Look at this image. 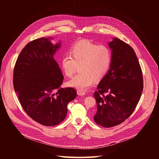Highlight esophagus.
I'll use <instances>...</instances> for the list:
<instances>
[{
	"instance_id": "1",
	"label": "esophagus",
	"mask_w": 159,
	"mask_h": 159,
	"mask_svg": "<svg viewBox=\"0 0 159 159\" xmlns=\"http://www.w3.org/2000/svg\"><path fill=\"white\" fill-rule=\"evenodd\" d=\"M77 93L79 95H85L86 92H85V91H83V90H78Z\"/></svg>"
}]
</instances>
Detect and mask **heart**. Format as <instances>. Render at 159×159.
I'll list each match as a JSON object with an SVG mask.
<instances>
[{"label":"heart","mask_w":159,"mask_h":159,"mask_svg":"<svg viewBox=\"0 0 159 159\" xmlns=\"http://www.w3.org/2000/svg\"><path fill=\"white\" fill-rule=\"evenodd\" d=\"M70 54H66L61 61L67 77H71L80 66V71L67 83L68 86L86 90L103 78L110 67L111 51L108 46L98 45L88 41H80L72 46Z\"/></svg>","instance_id":"b5f03b06"}]
</instances>
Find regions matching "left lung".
<instances>
[{"label":"left lung","mask_w":159,"mask_h":159,"mask_svg":"<svg viewBox=\"0 0 159 159\" xmlns=\"http://www.w3.org/2000/svg\"><path fill=\"white\" fill-rule=\"evenodd\" d=\"M109 46L112 49L110 69L93 94L97 108L94 121L107 128L129 117L143 89L142 70L134 49L117 38Z\"/></svg>","instance_id":"8db88e82"}]
</instances>
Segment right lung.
Wrapping results in <instances>:
<instances>
[{
	"instance_id": "add662e5",
	"label": "right lung",
	"mask_w": 159,
	"mask_h": 159,
	"mask_svg": "<svg viewBox=\"0 0 159 159\" xmlns=\"http://www.w3.org/2000/svg\"><path fill=\"white\" fill-rule=\"evenodd\" d=\"M60 46L49 39L34 40L22 49L14 67L13 86L23 110L45 126L62 122L77 95L72 88H60L64 76L53 57Z\"/></svg>"
}]
</instances>
